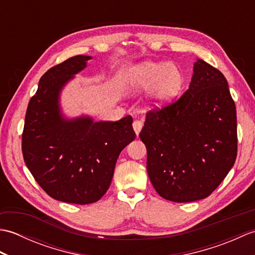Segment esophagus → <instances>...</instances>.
Instances as JSON below:
<instances>
[{
	"label": "esophagus",
	"instance_id": "esophagus-1",
	"mask_svg": "<svg viewBox=\"0 0 255 255\" xmlns=\"http://www.w3.org/2000/svg\"><path fill=\"white\" fill-rule=\"evenodd\" d=\"M142 126H143V124H142V122H141V121H134V122L132 123V128H133L134 132H136L137 137L139 136V132L141 131Z\"/></svg>",
	"mask_w": 255,
	"mask_h": 255
}]
</instances>
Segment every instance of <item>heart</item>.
I'll use <instances>...</instances> for the list:
<instances>
[{
    "instance_id": "1",
    "label": "heart",
    "mask_w": 255,
    "mask_h": 255,
    "mask_svg": "<svg viewBox=\"0 0 255 255\" xmlns=\"http://www.w3.org/2000/svg\"><path fill=\"white\" fill-rule=\"evenodd\" d=\"M129 83L136 90L149 89L150 107L162 108L180 94L184 84L177 67L166 62H144L134 67L128 75Z\"/></svg>"
}]
</instances>
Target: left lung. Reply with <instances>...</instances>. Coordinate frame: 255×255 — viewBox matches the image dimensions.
Here are the masks:
<instances>
[{
	"instance_id": "obj_1",
	"label": "left lung",
	"mask_w": 255,
	"mask_h": 255,
	"mask_svg": "<svg viewBox=\"0 0 255 255\" xmlns=\"http://www.w3.org/2000/svg\"><path fill=\"white\" fill-rule=\"evenodd\" d=\"M139 137L161 197L176 203L208 197L234 166L238 151L237 111L225 75L198 59L188 90L148 112Z\"/></svg>"
}]
</instances>
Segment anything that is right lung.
Here are the masks:
<instances>
[{
  "label": "right lung",
  "mask_w": 255,
  "mask_h": 255,
  "mask_svg": "<svg viewBox=\"0 0 255 255\" xmlns=\"http://www.w3.org/2000/svg\"><path fill=\"white\" fill-rule=\"evenodd\" d=\"M90 59L69 58L42 75L28 103L21 134L24 161L39 186L52 198L79 205L103 197L119 153L136 138L129 115L96 123L90 117H62L60 92Z\"/></svg>",
  "instance_id": "right-lung-1"
}]
</instances>
